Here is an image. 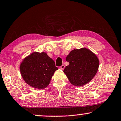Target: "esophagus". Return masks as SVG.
I'll return each mask as SVG.
<instances>
[{"instance_id":"34e87169","label":"esophagus","mask_w":121,"mask_h":121,"mask_svg":"<svg viewBox=\"0 0 121 121\" xmlns=\"http://www.w3.org/2000/svg\"><path fill=\"white\" fill-rule=\"evenodd\" d=\"M64 68H65V66H64V65H62V66L59 67V69H60V70H63V69H64Z\"/></svg>"}]
</instances>
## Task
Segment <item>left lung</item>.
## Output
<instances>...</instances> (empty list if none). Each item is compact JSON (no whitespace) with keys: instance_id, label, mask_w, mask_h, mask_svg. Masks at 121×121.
Here are the masks:
<instances>
[{"instance_id":"obj_1","label":"left lung","mask_w":121,"mask_h":121,"mask_svg":"<svg viewBox=\"0 0 121 121\" xmlns=\"http://www.w3.org/2000/svg\"><path fill=\"white\" fill-rule=\"evenodd\" d=\"M66 60L70 64L63 72L71 84L78 87L90 82L96 75L99 66L98 57L86 48L71 51Z\"/></svg>"}]
</instances>
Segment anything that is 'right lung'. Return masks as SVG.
Returning <instances> with one entry per match:
<instances>
[{"label":"right lung","instance_id":"obj_1","mask_svg":"<svg viewBox=\"0 0 121 121\" xmlns=\"http://www.w3.org/2000/svg\"><path fill=\"white\" fill-rule=\"evenodd\" d=\"M58 69L53 59L44 52L31 53L23 59L20 65L23 80L30 86L38 90H43L48 86Z\"/></svg>","mask_w":121,"mask_h":121}]
</instances>
